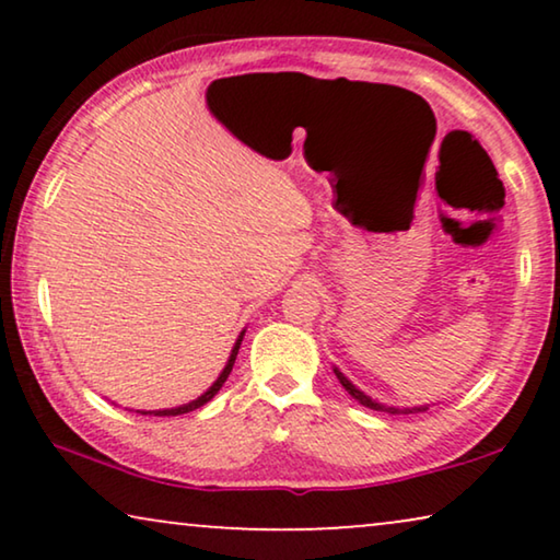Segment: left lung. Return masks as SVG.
I'll return each mask as SVG.
<instances>
[{"mask_svg":"<svg viewBox=\"0 0 560 560\" xmlns=\"http://www.w3.org/2000/svg\"><path fill=\"white\" fill-rule=\"evenodd\" d=\"M334 372H336V377H339V382L343 385V389H347V393H349L351 397H354L357 402H362L364 408H370V410H380V412H389V416H400V412H405V416H408V412H420V410H425V408H412V410H408V408H405V410H400V408H387V405L374 402L372 397H366L364 393H359V389H357L354 385H351V382H349L347 377H343V374H341L339 370H334Z\"/></svg>","mask_w":560,"mask_h":560,"instance_id":"obj_1","label":"left lung"}]
</instances>
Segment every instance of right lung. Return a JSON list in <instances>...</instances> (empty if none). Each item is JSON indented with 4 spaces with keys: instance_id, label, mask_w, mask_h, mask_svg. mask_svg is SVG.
<instances>
[{
    "instance_id": "obj_1",
    "label": "right lung",
    "mask_w": 560,
    "mask_h": 560,
    "mask_svg": "<svg viewBox=\"0 0 560 560\" xmlns=\"http://www.w3.org/2000/svg\"><path fill=\"white\" fill-rule=\"evenodd\" d=\"M244 336V334H242ZM242 336L240 339H236V343H234V349H232V357H229V362H226V366H224V372L219 374V380L213 382V385L206 389V393L198 397V400H194V402H188V405H180V408H171V410H152V412H142V416H183V412H190V410H196V408H201V405H206L211 400L213 395L219 393L221 389V385H224L226 382V377L229 374H232V366H234V359H236V354H240V343H242Z\"/></svg>"
}]
</instances>
